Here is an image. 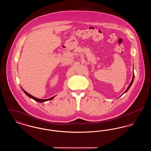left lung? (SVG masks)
Listing matches in <instances>:
<instances>
[{
	"instance_id": "1",
	"label": "left lung",
	"mask_w": 151,
	"mask_h": 151,
	"mask_svg": "<svg viewBox=\"0 0 151 151\" xmlns=\"http://www.w3.org/2000/svg\"><path fill=\"white\" fill-rule=\"evenodd\" d=\"M134 76H135V75H134V73H133V76H132V80H131V83H130V84H129V86H128V88H127V89H126V91L123 93V94L124 93H126V92H127L128 91V90L129 89V88H130V86H131V85H132V83H133V81H134Z\"/></svg>"
}]
</instances>
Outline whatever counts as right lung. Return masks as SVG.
I'll list each match as a JSON object with an SVG mask.
<instances>
[{"label":"right lung","mask_w":151,"mask_h":151,"mask_svg":"<svg viewBox=\"0 0 151 151\" xmlns=\"http://www.w3.org/2000/svg\"><path fill=\"white\" fill-rule=\"evenodd\" d=\"M22 90H23V91L25 92V93L28 96H29L30 98H32V99H33L34 100H35L36 101H37V102H45V101H50L51 100H52V99H54V97H55V96H53V97H52L50 98V99H37V98H36L35 97H34V96H32L31 94H30L28 93V92H27L25 91H24L23 89H22Z\"/></svg>","instance_id":"right-lung-1"}]
</instances>
